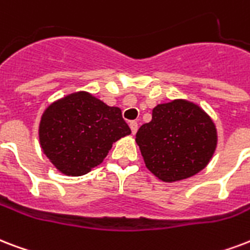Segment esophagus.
Wrapping results in <instances>:
<instances>
[{
  "mask_svg": "<svg viewBox=\"0 0 250 250\" xmlns=\"http://www.w3.org/2000/svg\"><path fill=\"white\" fill-rule=\"evenodd\" d=\"M129 128H131L132 133H136V131H138V122H129Z\"/></svg>",
  "mask_w": 250,
  "mask_h": 250,
  "instance_id": "esophagus-1",
  "label": "esophagus"
}]
</instances>
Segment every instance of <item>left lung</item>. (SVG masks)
I'll return each instance as SVG.
<instances>
[{
  "label": "left lung",
  "mask_w": 250,
  "mask_h": 250,
  "mask_svg": "<svg viewBox=\"0 0 250 250\" xmlns=\"http://www.w3.org/2000/svg\"><path fill=\"white\" fill-rule=\"evenodd\" d=\"M146 167L164 182L197 174L212 157L218 135L212 119L185 100L157 104L136 133Z\"/></svg>",
  "instance_id": "8db88e82"
}]
</instances>
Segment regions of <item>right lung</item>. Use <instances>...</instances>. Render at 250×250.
<instances>
[{"instance_id": "add662e5", "label": "right lung", "mask_w": 250, "mask_h": 250, "mask_svg": "<svg viewBox=\"0 0 250 250\" xmlns=\"http://www.w3.org/2000/svg\"><path fill=\"white\" fill-rule=\"evenodd\" d=\"M131 133L119 107L77 91L45 108L39 125L44 155L62 174L79 177L100 165L112 143Z\"/></svg>"}]
</instances>
